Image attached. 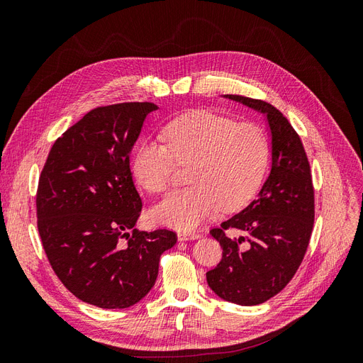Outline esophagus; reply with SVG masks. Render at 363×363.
Masks as SVG:
<instances>
[{"label": "esophagus", "mask_w": 363, "mask_h": 363, "mask_svg": "<svg viewBox=\"0 0 363 363\" xmlns=\"http://www.w3.org/2000/svg\"><path fill=\"white\" fill-rule=\"evenodd\" d=\"M177 238H179V240H194V239H199L200 235L192 233V232H179Z\"/></svg>", "instance_id": "esophagus-1"}]
</instances>
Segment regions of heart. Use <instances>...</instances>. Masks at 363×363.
<instances>
[{
  "label": "heart",
  "mask_w": 363,
  "mask_h": 363,
  "mask_svg": "<svg viewBox=\"0 0 363 363\" xmlns=\"http://www.w3.org/2000/svg\"><path fill=\"white\" fill-rule=\"evenodd\" d=\"M167 147L142 140L131 172L150 194L169 189L175 163L188 164L189 188L172 192L152 208L156 223L192 230L219 211L232 212L252 200L265 177L269 139L265 128L208 111L174 119L163 130Z\"/></svg>",
  "instance_id": "heart-1"
}]
</instances>
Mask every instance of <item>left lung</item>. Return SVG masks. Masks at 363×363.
Here are the masks:
<instances>
[{"instance_id":"1","label":"left lung","mask_w":363,"mask_h":363,"mask_svg":"<svg viewBox=\"0 0 363 363\" xmlns=\"http://www.w3.org/2000/svg\"><path fill=\"white\" fill-rule=\"evenodd\" d=\"M225 98L267 116L272 162L257 199L211 230L223 248V259L206 279L223 300L256 306L277 295L301 265L315 219L312 174L300 136L280 111L242 95ZM228 228L242 229L246 236L228 238Z\"/></svg>"}]
</instances>
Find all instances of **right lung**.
I'll return each mask as SVG.
<instances>
[{
	"instance_id": "add662e5",
	"label": "right lung",
	"mask_w": 363,
	"mask_h": 363,
	"mask_svg": "<svg viewBox=\"0 0 363 363\" xmlns=\"http://www.w3.org/2000/svg\"><path fill=\"white\" fill-rule=\"evenodd\" d=\"M152 103L96 107L54 142L39 177L38 228L56 276L77 298L125 309L155 286L171 230L135 228L142 200L130 152Z\"/></svg>"
}]
</instances>
